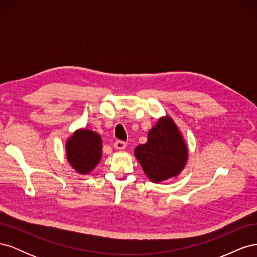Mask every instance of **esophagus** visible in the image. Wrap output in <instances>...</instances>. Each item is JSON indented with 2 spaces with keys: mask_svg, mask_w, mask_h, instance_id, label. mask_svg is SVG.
<instances>
[{
  "mask_svg": "<svg viewBox=\"0 0 257 257\" xmlns=\"http://www.w3.org/2000/svg\"><path fill=\"white\" fill-rule=\"evenodd\" d=\"M114 148H116V149H119V150L125 149V148H126V143L123 142V141H116L114 143Z\"/></svg>",
  "mask_w": 257,
  "mask_h": 257,
  "instance_id": "obj_1",
  "label": "esophagus"
}]
</instances>
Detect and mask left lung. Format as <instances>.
Wrapping results in <instances>:
<instances>
[{"mask_svg":"<svg viewBox=\"0 0 257 257\" xmlns=\"http://www.w3.org/2000/svg\"><path fill=\"white\" fill-rule=\"evenodd\" d=\"M145 174L154 182L177 176L188 159V148L169 116L162 118L148 133V141L135 149Z\"/></svg>","mask_w":257,"mask_h":257,"instance_id":"obj_1","label":"left lung"}]
</instances>
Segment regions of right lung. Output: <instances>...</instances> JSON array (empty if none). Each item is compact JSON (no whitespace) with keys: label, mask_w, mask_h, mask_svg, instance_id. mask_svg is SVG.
Masks as SVG:
<instances>
[{"label":"right lung","mask_w":257,"mask_h":257,"mask_svg":"<svg viewBox=\"0 0 257 257\" xmlns=\"http://www.w3.org/2000/svg\"><path fill=\"white\" fill-rule=\"evenodd\" d=\"M67 160L80 174H88L102 158V138L90 130H79L66 143Z\"/></svg>","instance_id":"1"}]
</instances>
